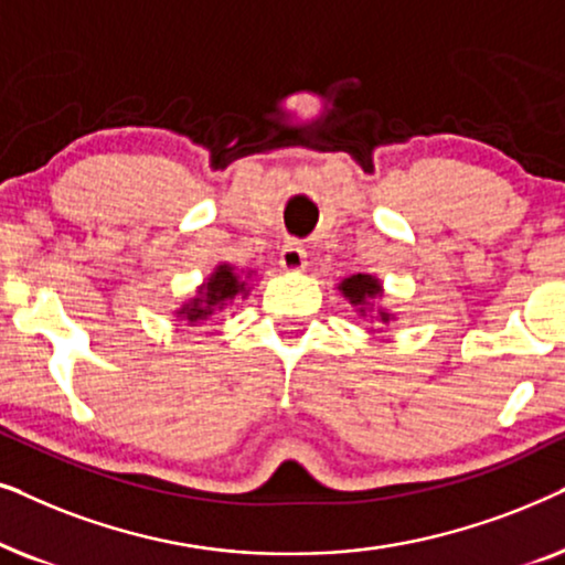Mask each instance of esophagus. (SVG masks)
<instances>
[{
    "label": "esophagus",
    "instance_id": "34e87169",
    "mask_svg": "<svg viewBox=\"0 0 565 565\" xmlns=\"http://www.w3.org/2000/svg\"><path fill=\"white\" fill-rule=\"evenodd\" d=\"M307 263V250L299 239H287L281 247V266L287 270H302Z\"/></svg>",
    "mask_w": 565,
    "mask_h": 565
}]
</instances>
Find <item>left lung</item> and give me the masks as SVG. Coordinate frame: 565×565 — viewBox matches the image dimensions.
<instances>
[{
  "mask_svg": "<svg viewBox=\"0 0 565 565\" xmlns=\"http://www.w3.org/2000/svg\"><path fill=\"white\" fill-rule=\"evenodd\" d=\"M338 289L343 291V297L351 299V305H361V310H359L361 315H364L366 299H374V297L382 295L377 278L366 276V274H356V276H351V278H343L341 287H338ZM380 318H382V322H387L390 315L387 312H380Z\"/></svg>",
  "mask_w": 565,
  "mask_h": 565,
  "instance_id": "1",
  "label": "left lung"
}]
</instances>
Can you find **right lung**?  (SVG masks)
<instances>
[{"label":"right lung","mask_w":565,"mask_h":565,"mask_svg":"<svg viewBox=\"0 0 565 565\" xmlns=\"http://www.w3.org/2000/svg\"><path fill=\"white\" fill-rule=\"evenodd\" d=\"M245 291H247V284L243 281V276L235 274V268L232 266H220L204 287H201L199 297L180 307L178 318H185L188 322L206 320L212 318L214 310H222L230 299H235L237 295H245Z\"/></svg>","instance_id":"right-lung-1"}]
</instances>
